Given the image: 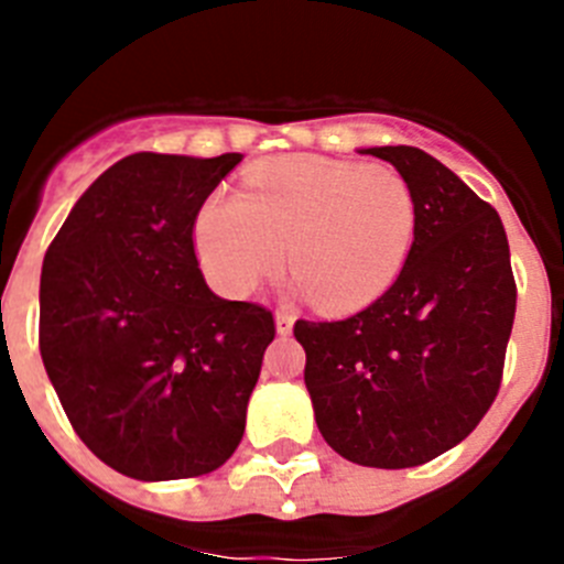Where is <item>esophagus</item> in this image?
Masks as SVG:
<instances>
[{
  "mask_svg": "<svg viewBox=\"0 0 564 564\" xmlns=\"http://www.w3.org/2000/svg\"><path fill=\"white\" fill-rule=\"evenodd\" d=\"M293 311L291 307H285V305H279L276 307V333L279 336H288V333L293 330Z\"/></svg>",
  "mask_w": 564,
  "mask_h": 564,
  "instance_id": "34e87169",
  "label": "esophagus"
}]
</instances>
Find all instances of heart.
Segmentation results:
<instances>
[{
    "label": "heart",
    "instance_id": "obj_1",
    "mask_svg": "<svg viewBox=\"0 0 564 564\" xmlns=\"http://www.w3.org/2000/svg\"><path fill=\"white\" fill-rule=\"evenodd\" d=\"M417 208L395 169L271 158L248 169L237 194H212L197 212L194 246L212 285L248 296L282 265L325 311H358L401 276Z\"/></svg>",
    "mask_w": 564,
    "mask_h": 564
}]
</instances>
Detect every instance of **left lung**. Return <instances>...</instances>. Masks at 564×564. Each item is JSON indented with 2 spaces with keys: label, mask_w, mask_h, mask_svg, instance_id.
<instances>
[{
  "label": "left lung",
  "mask_w": 564,
  "mask_h": 564,
  "mask_svg": "<svg viewBox=\"0 0 564 564\" xmlns=\"http://www.w3.org/2000/svg\"><path fill=\"white\" fill-rule=\"evenodd\" d=\"M398 169L417 208L401 276L341 322L299 318L318 432L358 466L435 460L500 392L517 311L506 228L452 169L415 147L367 149Z\"/></svg>",
  "instance_id": "8db88e82"
}]
</instances>
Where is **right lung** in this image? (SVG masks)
Instances as JSON below:
<instances>
[{"mask_svg": "<svg viewBox=\"0 0 564 564\" xmlns=\"http://www.w3.org/2000/svg\"><path fill=\"white\" fill-rule=\"evenodd\" d=\"M239 161L129 154L44 253V370L84 446L134 480L208 475L246 432L273 313L217 296L194 253L197 212Z\"/></svg>", "mask_w": 564, "mask_h": 564, "instance_id": "add662e5", "label": "right lung"}]
</instances>
